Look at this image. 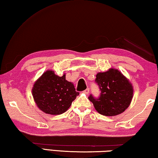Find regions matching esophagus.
<instances>
[{
	"mask_svg": "<svg viewBox=\"0 0 158 158\" xmlns=\"http://www.w3.org/2000/svg\"><path fill=\"white\" fill-rule=\"evenodd\" d=\"M89 92H90V88H88L85 89V90H84V93H87V94H88Z\"/></svg>",
	"mask_w": 158,
	"mask_h": 158,
	"instance_id": "obj_1",
	"label": "esophagus"
}]
</instances>
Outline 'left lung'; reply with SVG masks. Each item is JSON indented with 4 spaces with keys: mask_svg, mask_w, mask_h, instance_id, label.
<instances>
[{
    "mask_svg": "<svg viewBox=\"0 0 158 158\" xmlns=\"http://www.w3.org/2000/svg\"><path fill=\"white\" fill-rule=\"evenodd\" d=\"M95 83L100 89V95L90 94L88 99L96 110L106 116L117 115L125 111L131 102L133 94L132 85L120 71L110 69L96 75Z\"/></svg>",
    "mask_w": 158,
    "mask_h": 158,
    "instance_id": "1",
    "label": "left lung"
}]
</instances>
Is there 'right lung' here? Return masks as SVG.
<instances>
[{"label":"right lung","instance_id":"1","mask_svg":"<svg viewBox=\"0 0 158 158\" xmlns=\"http://www.w3.org/2000/svg\"><path fill=\"white\" fill-rule=\"evenodd\" d=\"M33 96L38 107L45 113L60 115L67 110L79 93L73 84L65 80V75L58 76L48 70L35 82Z\"/></svg>","mask_w":158,"mask_h":158}]
</instances>
